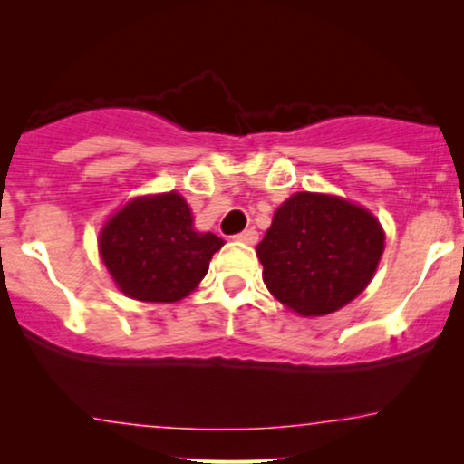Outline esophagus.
<instances>
[{
  "instance_id": "obj_1",
  "label": "esophagus",
  "mask_w": 464,
  "mask_h": 464,
  "mask_svg": "<svg viewBox=\"0 0 464 464\" xmlns=\"http://www.w3.org/2000/svg\"><path fill=\"white\" fill-rule=\"evenodd\" d=\"M236 239H237V242L250 244V246H253V244H257V239H259V236H257V231H255V228H246V231L237 233V236H236Z\"/></svg>"
}]
</instances>
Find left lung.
Wrapping results in <instances>:
<instances>
[{
    "instance_id": "8db88e82",
    "label": "left lung",
    "mask_w": 464,
    "mask_h": 464,
    "mask_svg": "<svg viewBox=\"0 0 464 464\" xmlns=\"http://www.w3.org/2000/svg\"><path fill=\"white\" fill-rule=\"evenodd\" d=\"M384 231L364 207L299 191L275 211L257 244L264 284L301 316H324L369 285L384 253Z\"/></svg>"
}]
</instances>
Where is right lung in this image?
<instances>
[{
	"label": "right lung",
	"mask_w": 464,
	"mask_h": 464,
	"mask_svg": "<svg viewBox=\"0 0 464 464\" xmlns=\"http://www.w3.org/2000/svg\"><path fill=\"white\" fill-rule=\"evenodd\" d=\"M222 244L214 233L196 231L189 205L177 191L130 200L100 233V255L117 287L150 303L185 299Z\"/></svg>",
	"instance_id": "obj_1"
}]
</instances>
